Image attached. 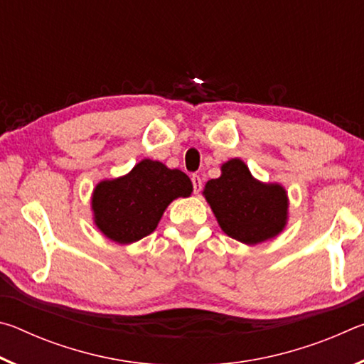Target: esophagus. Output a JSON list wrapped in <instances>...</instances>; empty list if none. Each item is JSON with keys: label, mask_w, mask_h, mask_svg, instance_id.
<instances>
[{"label": "esophagus", "mask_w": 364, "mask_h": 364, "mask_svg": "<svg viewBox=\"0 0 364 364\" xmlns=\"http://www.w3.org/2000/svg\"><path fill=\"white\" fill-rule=\"evenodd\" d=\"M191 180H193V186H194V193L199 194L200 189H202V180L199 175H193L191 176Z\"/></svg>", "instance_id": "esophagus-1"}]
</instances>
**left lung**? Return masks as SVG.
I'll return each instance as SVG.
<instances>
[{
	"label": "left lung",
	"instance_id": "obj_1",
	"mask_svg": "<svg viewBox=\"0 0 364 364\" xmlns=\"http://www.w3.org/2000/svg\"><path fill=\"white\" fill-rule=\"evenodd\" d=\"M204 196L221 230L242 244L268 241L287 223L286 189L255 180L241 159L221 165V176L207 181Z\"/></svg>",
	"mask_w": 364,
	"mask_h": 364
}]
</instances>
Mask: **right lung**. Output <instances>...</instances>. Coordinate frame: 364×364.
<instances>
[{
	"instance_id": "1",
	"label": "right lung",
	"mask_w": 364,
	"mask_h": 364,
	"mask_svg": "<svg viewBox=\"0 0 364 364\" xmlns=\"http://www.w3.org/2000/svg\"><path fill=\"white\" fill-rule=\"evenodd\" d=\"M191 193L193 183L186 173L144 159L128 175L104 180L95 188V225L117 244L136 242L156 230L171 200Z\"/></svg>"
}]
</instances>
